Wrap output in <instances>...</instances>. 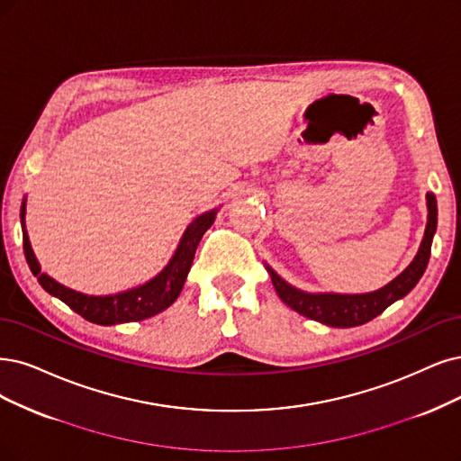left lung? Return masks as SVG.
<instances>
[{
    "label": "left lung",
    "mask_w": 461,
    "mask_h": 461,
    "mask_svg": "<svg viewBox=\"0 0 461 461\" xmlns=\"http://www.w3.org/2000/svg\"><path fill=\"white\" fill-rule=\"evenodd\" d=\"M428 199V224H425L423 240L416 252L414 260L408 264L401 274L389 281L378 291L363 293V294H338V293H305L300 288L286 283L277 271L266 264L271 283L276 286L279 298L294 310L296 313L319 321L322 325L334 329H349L359 327L365 322L378 317L391 303L404 298L421 279L425 267H428L431 257V243L437 231V199L431 192L425 195Z\"/></svg>",
    "instance_id": "1"
}]
</instances>
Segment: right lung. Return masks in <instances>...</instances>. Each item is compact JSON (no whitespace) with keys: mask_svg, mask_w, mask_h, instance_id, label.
Masks as SVG:
<instances>
[{"mask_svg":"<svg viewBox=\"0 0 461 461\" xmlns=\"http://www.w3.org/2000/svg\"><path fill=\"white\" fill-rule=\"evenodd\" d=\"M218 209L207 211L194 218L187 228L184 230L178 247L173 257L167 262V266L159 271L156 277L149 281L127 288V291L115 293V294H104V296H95V294H83L74 291V288H68L62 283L55 281L50 276L43 274L41 266L36 258V254L32 250L30 237L26 231V197L21 204V224H23V241H24V257L32 269L33 277H38L40 285L45 291L62 300L66 305L79 313L83 319H87L96 325H122V322H132V321H142L151 315H158L163 310H167L170 303H173L185 283L187 274H190V267L195 257V249L201 241L203 233L207 231L216 218Z\"/></svg>","mask_w":461,"mask_h":461,"instance_id":"add662e5","label":"right lung"}]
</instances>
